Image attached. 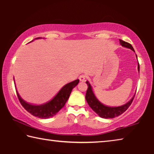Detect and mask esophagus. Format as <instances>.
<instances>
[{
    "label": "esophagus",
    "mask_w": 154,
    "mask_h": 154,
    "mask_svg": "<svg viewBox=\"0 0 154 154\" xmlns=\"http://www.w3.org/2000/svg\"><path fill=\"white\" fill-rule=\"evenodd\" d=\"M79 79L80 80V82H85V79H86V76H85V75H82L79 76Z\"/></svg>",
    "instance_id": "1"
}]
</instances>
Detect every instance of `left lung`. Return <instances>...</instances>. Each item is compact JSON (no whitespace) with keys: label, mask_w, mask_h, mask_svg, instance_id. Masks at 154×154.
<instances>
[{"label":"left lung","mask_w":154,"mask_h":154,"mask_svg":"<svg viewBox=\"0 0 154 154\" xmlns=\"http://www.w3.org/2000/svg\"><path fill=\"white\" fill-rule=\"evenodd\" d=\"M119 42H120V44L122 46L125 47V48H129L130 49H132L133 51H134V48H132V46L130 45V43L126 42V41H122L121 39H119ZM138 70H139V64L138 65ZM86 83L88 85V90L86 92V94H85V99H86L87 103L90 107L92 108V110L103 118H116V117L120 116L121 114L124 113L132 104L135 96L134 95L133 97L132 98V99L129 101V102H128L124 105L120 106H116V107H111V106L104 105L103 104L99 102L98 99L96 98L93 92L92 86H91L90 83L88 82H86Z\"/></svg>","instance_id":"obj_1"}]
</instances>
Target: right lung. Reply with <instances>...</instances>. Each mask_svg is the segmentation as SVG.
I'll use <instances>...</instances> for the list:
<instances>
[{
  "label": "right lung",
  "instance_id": "obj_1",
  "mask_svg": "<svg viewBox=\"0 0 154 154\" xmlns=\"http://www.w3.org/2000/svg\"><path fill=\"white\" fill-rule=\"evenodd\" d=\"M36 38H40L38 37ZM79 82V79H76L71 83H67L59 91V92L52 100L47 103L43 104V105H33L26 103L20 97L16 90L17 96L21 105L28 113H30L34 116L37 117V118L47 119L55 116L63 107L69 98L72 90L78 84Z\"/></svg>",
  "mask_w": 154,
  "mask_h": 154
}]
</instances>
